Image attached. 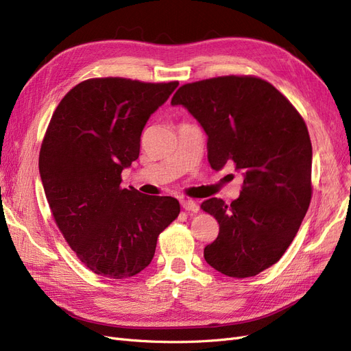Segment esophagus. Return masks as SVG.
I'll return each mask as SVG.
<instances>
[{"label":"esophagus","instance_id":"esophagus-1","mask_svg":"<svg viewBox=\"0 0 351 351\" xmlns=\"http://www.w3.org/2000/svg\"><path fill=\"white\" fill-rule=\"evenodd\" d=\"M180 206H182V208H184V210H186V211H192V213H198V210H199V206L197 204L195 201L186 199V198H182V199H180Z\"/></svg>","mask_w":351,"mask_h":351}]
</instances>
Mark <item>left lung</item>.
Masks as SVG:
<instances>
[{
    "label": "left lung",
    "instance_id": "1",
    "mask_svg": "<svg viewBox=\"0 0 351 351\" xmlns=\"http://www.w3.org/2000/svg\"><path fill=\"white\" fill-rule=\"evenodd\" d=\"M185 106L208 135V162L243 172L241 195L201 208L216 217L217 239L204 247L219 273L245 278L274 265L295 239L312 198V144L289 99L263 78L223 75L180 86Z\"/></svg>",
    "mask_w": 351,
    "mask_h": 351
}]
</instances>
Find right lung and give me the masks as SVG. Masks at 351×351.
Returning <instances> with one entry per match:
<instances>
[{
  "instance_id": "obj_1",
  "label": "right lung",
  "mask_w": 351,
  "mask_h": 351,
  "mask_svg": "<svg viewBox=\"0 0 351 351\" xmlns=\"http://www.w3.org/2000/svg\"><path fill=\"white\" fill-rule=\"evenodd\" d=\"M178 84L88 78L62 97L45 132L39 172L52 217L97 276L138 274L179 216L176 198L121 186L122 171L138 159L144 125Z\"/></svg>"
}]
</instances>
